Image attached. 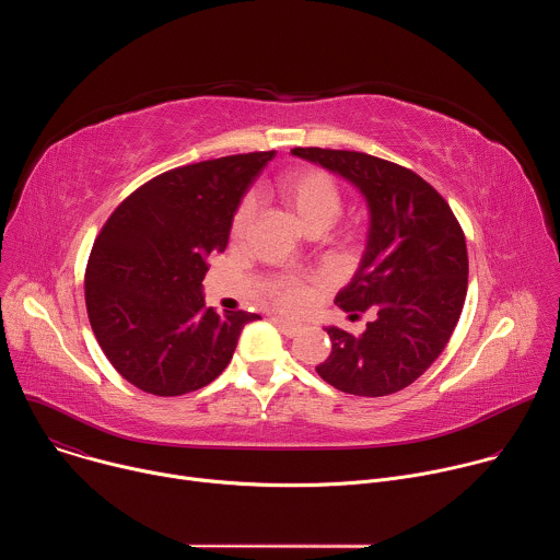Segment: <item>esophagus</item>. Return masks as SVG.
Here are the masks:
<instances>
[{"label":"esophagus","instance_id":"34e87169","mask_svg":"<svg viewBox=\"0 0 560 560\" xmlns=\"http://www.w3.org/2000/svg\"><path fill=\"white\" fill-rule=\"evenodd\" d=\"M272 324H275L285 337H296V335L301 332V326H299V324H292V322H288V318H281V316H275Z\"/></svg>","mask_w":560,"mask_h":560}]
</instances>
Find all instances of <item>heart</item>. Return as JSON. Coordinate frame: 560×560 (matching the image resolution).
Masks as SVG:
<instances>
[{
    "instance_id": "b5f03b06",
    "label": "heart",
    "mask_w": 560,
    "mask_h": 560,
    "mask_svg": "<svg viewBox=\"0 0 560 560\" xmlns=\"http://www.w3.org/2000/svg\"><path fill=\"white\" fill-rule=\"evenodd\" d=\"M275 197L303 228H328L341 212L343 197L337 182L318 168H290L272 186ZM253 206L244 201L232 217V236H242L250 223ZM270 299L283 310H301L310 301V285L299 277H277L268 288Z\"/></svg>"
}]
</instances>
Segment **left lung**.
<instances>
[{
	"label": "left lung",
	"mask_w": 560,
	"mask_h": 560,
	"mask_svg": "<svg viewBox=\"0 0 560 560\" xmlns=\"http://www.w3.org/2000/svg\"><path fill=\"white\" fill-rule=\"evenodd\" d=\"M290 152L348 179L370 212L365 253L335 303L350 316L368 310L372 322L361 337L326 328L332 352L316 372L346 394L404 389L436 361L458 324L465 234L447 201L410 168L354 150Z\"/></svg>",
	"instance_id": "1"
}]
</instances>
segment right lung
<instances>
[{"label":"right lung","mask_w":560,"mask_h":560,"mask_svg":"<svg viewBox=\"0 0 560 560\" xmlns=\"http://www.w3.org/2000/svg\"><path fill=\"white\" fill-rule=\"evenodd\" d=\"M275 156L232 154L159 175L126 197L95 238L86 310L97 343L135 387L179 396L230 363L253 312L203 301L208 255L223 253L232 217Z\"/></svg>","instance_id":"right-lung-1"}]
</instances>
